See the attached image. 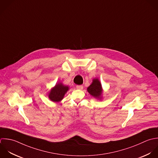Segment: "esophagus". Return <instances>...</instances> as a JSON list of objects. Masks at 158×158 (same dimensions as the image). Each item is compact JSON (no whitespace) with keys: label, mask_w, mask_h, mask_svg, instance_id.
Wrapping results in <instances>:
<instances>
[{"label":"esophagus","mask_w":158,"mask_h":158,"mask_svg":"<svg viewBox=\"0 0 158 158\" xmlns=\"http://www.w3.org/2000/svg\"><path fill=\"white\" fill-rule=\"evenodd\" d=\"M76 88L77 89H79V90H82L83 89V86L81 85H77L76 86Z\"/></svg>","instance_id":"obj_1"}]
</instances>
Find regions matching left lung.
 <instances>
[{
  "label": "left lung",
  "instance_id": "left-lung-1",
  "mask_svg": "<svg viewBox=\"0 0 158 158\" xmlns=\"http://www.w3.org/2000/svg\"><path fill=\"white\" fill-rule=\"evenodd\" d=\"M87 90L88 92L94 97L98 99H102L103 89L102 84L98 79L95 78L93 79L92 83L89 87H87Z\"/></svg>",
  "mask_w": 158,
  "mask_h": 158
}]
</instances>
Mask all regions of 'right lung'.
I'll use <instances>...</instances> for the list:
<instances>
[{"instance_id":"add662e5","label":"right lung","mask_w":158,"mask_h":158,"mask_svg":"<svg viewBox=\"0 0 158 158\" xmlns=\"http://www.w3.org/2000/svg\"><path fill=\"white\" fill-rule=\"evenodd\" d=\"M68 90V86L64 85L62 83H58L48 93V98L53 102H59L63 100Z\"/></svg>"}]
</instances>
